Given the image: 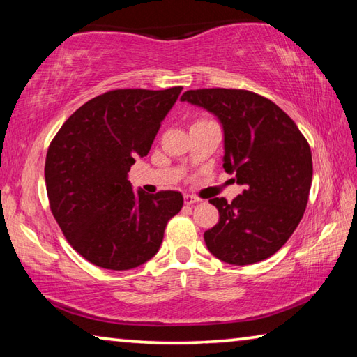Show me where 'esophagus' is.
<instances>
[{"instance_id":"obj_1","label":"esophagus","mask_w":357,"mask_h":357,"mask_svg":"<svg viewBox=\"0 0 357 357\" xmlns=\"http://www.w3.org/2000/svg\"><path fill=\"white\" fill-rule=\"evenodd\" d=\"M184 202H185V204H193V203H200L202 200L198 197H195V195H190V193H185L184 195Z\"/></svg>"}]
</instances>
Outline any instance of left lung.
I'll return each instance as SVG.
<instances>
[{
	"label": "left lung",
	"mask_w": 357,
	"mask_h": 357,
	"mask_svg": "<svg viewBox=\"0 0 357 357\" xmlns=\"http://www.w3.org/2000/svg\"><path fill=\"white\" fill-rule=\"evenodd\" d=\"M181 100L202 107L223 129V168L244 192L227 203L211 198L219 223L204 243L228 264H253L280 249L304 215L312 153L304 135L274 102L244 89H190Z\"/></svg>",
	"instance_id": "8db88e82"
}]
</instances>
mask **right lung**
Returning a JSON list of instances; mask_svg holds the SVG:
<instances>
[{
    "label": "right lung",
    "mask_w": 357,
    "mask_h": 357,
    "mask_svg": "<svg viewBox=\"0 0 357 357\" xmlns=\"http://www.w3.org/2000/svg\"><path fill=\"white\" fill-rule=\"evenodd\" d=\"M181 86L114 89L88 100L53 138L45 159L50 209L69 244L99 268L134 269L153 258L179 192H134L129 170L144 157Z\"/></svg>",
    "instance_id": "obj_1"
}]
</instances>
